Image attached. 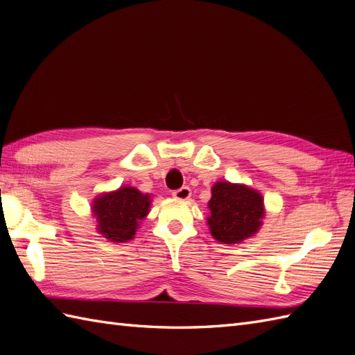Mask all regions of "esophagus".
I'll return each instance as SVG.
<instances>
[{"instance_id": "34e87169", "label": "esophagus", "mask_w": 355, "mask_h": 355, "mask_svg": "<svg viewBox=\"0 0 355 355\" xmlns=\"http://www.w3.org/2000/svg\"><path fill=\"white\" fill-rule=\"evenodd\" d=\"M173 197L179 198V200H187V198L191 197V189H189V187H182L179 189H175V191H173Z\"/></svg>"}]
</instances>
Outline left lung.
<instances>
[{
  "label": "left lung",
  "instance_id": "8db88e82",
  "mask_svg": "<svg viewBox=\"0 0 355 355\" xmlns=\"http://www.w3.org/2000/svg\"><path fill=\"white\" fill-rule=\"evenodd\" d=\"M207 206L212 236L223 244H235L253 236L262 224L263 198L245 185L217 182Z\"/></svg>",
  "mask_w": 355,
  "mask_h": 355
}]
</instances>
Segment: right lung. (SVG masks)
Listing matches in <instances>:
<instances>
[{
	"instance_id": "obj_1",
	"label": "right lung",
	"mask_w": 355,
	"mask_h": 355,
	"mask_svg": "<svg viewBox=\"0 0 355 355\" xmlns=\"http://www.w3.org/2000/svg\"><path fill=\"white\" fill-rule=\"evenodd\" d=\"M149 207V196L132 187H123L98 197L93 203V212L103 236L112 243H125L134 238L138 221L148 215Z\"/></svg>"
}]
</instances>
